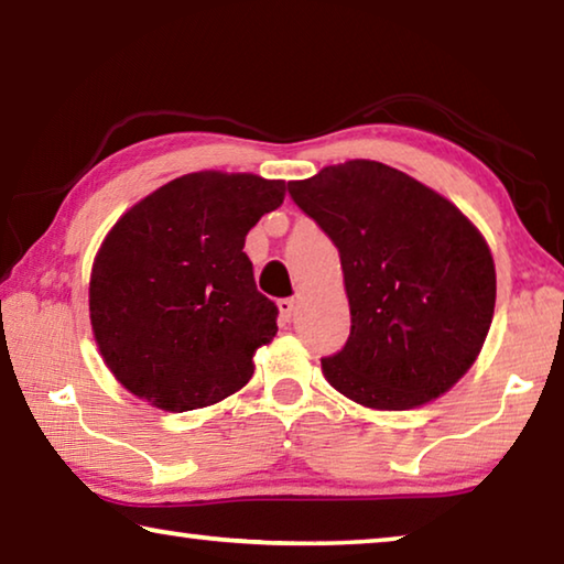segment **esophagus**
<instances>
[{"mask_svg":"<svg viewBox=\"0 0 564 564\" xmlns=\"http://www.w3.org/2000/svg\"><path fill=\"white\" fill-rule=\"evenodd\" d=\"M279 311H281V318L283 321H291L293 311H295V301L293 299H281L279 301Z\"/></svg>","mask_w":564,"mask_h":564,"instance_id":"esophagus-1","label":"esophagus"}]
</instances>
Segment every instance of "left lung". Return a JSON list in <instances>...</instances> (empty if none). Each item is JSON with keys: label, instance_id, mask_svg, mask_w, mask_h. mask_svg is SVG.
Returning <instances> with one entry per match:
<instances>
[{"label": "left lung", "instance_id": "1", "mask_svg": "<svg viewBox=\"0 0 564 564\" xmlns=\"http://www.w3.org/2000/svg\"><path fill=\"white\" fill-rule=\"evenodd\" d=\"M289 194L340 253L350 336L321 358L328 383L376 410L443 395L480 352L495 313V263L480 231L403 171L346 161Z\"/></svg>", "mask_w": 564, "mask_h": 564}]
</instances>
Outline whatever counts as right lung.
Returning a JSON list of instances; mask_svg holds the SVG:
<instances>
[{
	"instance_id": "obj_1",
	"label": "right lung",
	"mask_w": 564,
	"mask_h": 564,
	"mask_svg": "<svg viewBox=\"0 0 564 564\" xmlns=\"http://www.w3.org/2000/svg\"><path fill=\"white\" fill-rule=\"evenodd\" d=\"M285 181L198 171L123 214L94 259L89 316L109 370L161 410L218 403L253 376L279 308L256 291L246 234Z\"/></svg>"
}]
</instances>
